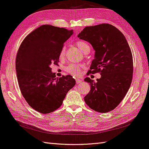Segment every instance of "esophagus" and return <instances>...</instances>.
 <instances>
[{
  "label": "esophagus",
  "instance_id": "1",
  "mask_svg": "<svg viewBox=\"0 0 149 149\" xmlns=\"http://www.w3.org/2000/svg\"><path fill=\"white\" fill-rule=\"evenodd\" d=\"M76 82H77V84H79V83H80L81 82H82V80L80 79H76Z\"/></svg>",
  "mask_w": 149,
  "mask_h": 149
}]
</instances>
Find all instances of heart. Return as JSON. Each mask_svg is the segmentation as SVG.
<instances>
[{"label": "heart", "instance_id": "heart-1", "mask_svg": "<svg viewBox=\"0 0 149 149\" xmlns=\"http://www.w3.org/2000/svg\"><path fill=\"white\" fill-rule=\"evenodd\" d=\"M75 45H77L79 49L81 50V52L85 54H88L90 52V47L88 43L85 41H78L75 43ZM66 54V47H63L60 52V57L64 58ZM83 67V65L78 64H71L66 67V71L68 73L70 74L72 76H78L80 73L81 68Z\"/></svg>", "mask_w": 149, "mask_h": 149}]
</instances>
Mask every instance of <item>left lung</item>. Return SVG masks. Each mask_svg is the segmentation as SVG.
Returning a JSON list of instances; mask_svg holds the SVG:
<instances>
[{
    "label": "left lung",
    "mask_w": 149,
    "mask_h": 149,
    "mask_svg": "<svg viewBox=\"0 0 149 149\" xmlns=\"http://www.w3.org/2000/svg\"><path fill=\"white\" fill-rule=\"evenodd\" d=\"M78 37L89 42L95 51L88 75H101L95 82L85 79L91 88L85 102L97 112L111 111L125 97L132 81L133 56L128 42L118 28L107 23L86 26Z\"/></svg>",
    "instance_id": "8db88e82"
}]
</instances>
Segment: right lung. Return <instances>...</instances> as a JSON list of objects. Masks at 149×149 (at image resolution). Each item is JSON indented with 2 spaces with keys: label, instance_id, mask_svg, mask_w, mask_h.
<instances>
[{
  "label": "right lung",
  "instance_id": "add662e5",
  "mask_svg": "<svg viewBox=\"0 0 149 149\" xmlns=\"http://www.w3.org/2000/svg\"><path fill=\"white\" fill-rule=\"evenodd\" d=\"M72 33L64 28L42 25L28 35L18 49L16 70L21 92L29 106L42 114L59 108L75 85L72 76L56 78L50 68L58 64L64 43Z\"/></svg>",
  "mask_w": 149,
  "mask_h": 149
}]
</instances>
